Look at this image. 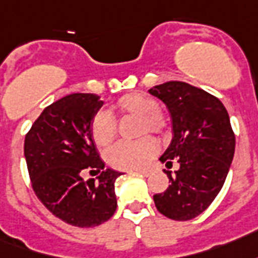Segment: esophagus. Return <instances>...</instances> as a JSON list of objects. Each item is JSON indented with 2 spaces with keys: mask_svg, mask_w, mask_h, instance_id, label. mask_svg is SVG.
Segmentation results:
<instances>
[{
  "mask_svg": "<svg viewBox=\"0 0 258 258\" xmlns=\"http://www.w3.org/2000/svg\"><path fill=\"white\" fill-rule=\"evenodd\" d=\"M136 172L140 173L142 176H146V177H148V176H150V174L152 173L150 169H139V170H136Z\"/></svg>",
  "mask_w": 258,
  "mask_h": 258,
  "instance_id": "obj_1",
  "label": "esophagus"
}]
</instances>
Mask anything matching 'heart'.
Instances as JSON below:
<instances>
[{
  "label": "heart",
  "instance_id": "heart-1",
  "mask_svg": "<svg viewBox=\"0 0 258 258\" xmlns=\"http://www.w3.org/2000/svg\"><path fill=\"white\" fill-rule=\"evenodd\" d=\"M159 104L155 99L143 93H129L118 100V110L140 118L139 135L155 133L165 135L168 129L166 118L158 112ZM116 133V123L110 111H97L92 119V136L97 146L110 144ZM158 152V144L152 137H143L137 142H119L107 151L106 159L110 166L119 170L146 168Z\"/></svg>",
  "mask_w": 258,
  "mask_h": 258
}]
</instances>
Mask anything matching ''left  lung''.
Masks as SVG:
<instances>
[{
    "label": "left lung",
    "instance_id": "obj_1",
    "mask_svg": "<svg viewBox=\"0 0 258 258\" xmlns=\"http://www.w3.org/2000/svg\"><path fill=\"white\" fill-rule=\"evenodd\" d=\"M166 106L172 121V142L159 161L170 185L155 194L159 213L177 221L195 219L205 212L224 185L235 152V135L224 104L204 89L170 81L148 90Z\"/></svg>",
    "mask_w": 258,
    "mask_h": 258
}]
</instances>
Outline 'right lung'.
<instances>
[{"instance_id": "add662e5", "label": "right lung", "mask_w": 258, "mask_h": 258, "mask_svg": "<svg viewBox=\"0 0 258 258\" xmlns=\"http://www.w3.org/2000/svg\"><path fill=\"white\" fill-rule=\"evenodd\" d=\"M103 104L93 93L64 96L41 112L24 140L35 195L50 213L81 228L106 223L116 210L115 180L122 173L104 169L92 136V119ZM85 170L101 174L85 182Z\"/></svg>"}]
</instances>
